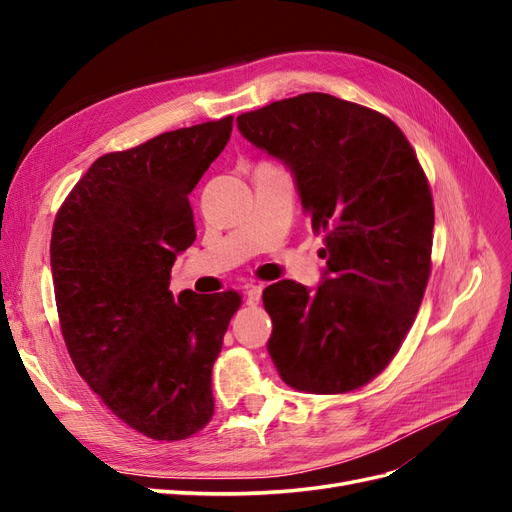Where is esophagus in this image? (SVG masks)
<instances>
[{
  "label": "esophagus",
  "mask_w": 512,
  "mask_h": 512,
  "mask_svg": "<svg viewBox=\"0 0 512 512\" xmlns=\"http://www.w3.org/2000/svg\"><path fill=\"white\" fill-rule=\"evenodd\" d=\"M245 297H247V303H250V305H258V301L262 297V284H250V286H247Z\"/></svg>",
  "instance_id": "obj_1"
}]
</instances>
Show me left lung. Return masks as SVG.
Masks as SVG:
<instances>
[{"instance_id":"obj_1","label":"left lung","mask_w":512,"mask_h":512,"mask_svg":"<svg viewBox=\"0 0 512 512\" xmlns=\"http://www.w3.org/2000/svg\"><path fill=\"white\" fill-rule=\"evenodd\" d=\"M241 134L297 181L327 258L316 290L292 280L262 292L269 354L297 391H356L393 361L431 273L433 198L395 123L329 94L277 100L237 117Z\"/></svg>"}]
</instances>
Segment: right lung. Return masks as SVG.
I'll list each match as a JSON object with an SVG mask.
<instances>
[{"instance_id": "1", "label": "right lung", "mask_w": 512, "mask_h": 512, "mask_svg": "<svg viewBox=\"0 0 512 512\" xmlns=\"http://www.w3.org/2000/svg\"><path fill=\"white\" fill-rule=\"evenodd\" d=\"M232 115L98 158L59 207L51 269L61 335L104 406L153 440H185L213 416L211 371L235 290H168L196 239L190 192L220 156Z\"/></svg>"}]
</instances>
